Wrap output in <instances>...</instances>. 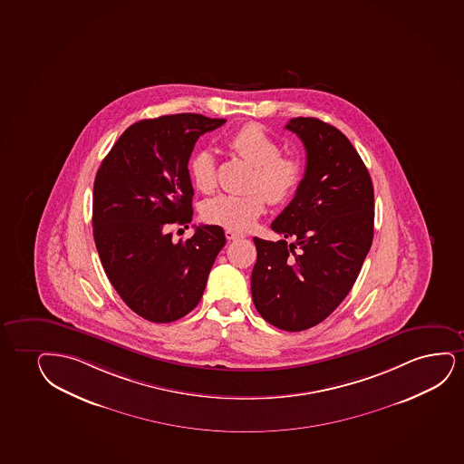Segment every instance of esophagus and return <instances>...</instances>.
Masks as SVG:
<instances>
[{
    "label": "esophagus",
    "instance_id": "1",
    "mask_svg": "<svg viewBox=\"0 0 464 464\" xmlns=\"http://www.w3.org/2000/svg\"><path fill=\"white\" fill-rule=\"evenodd\" d=\"M246 235L240 234V232H235V230L227 229L226 230V238L227 240H240V238H245Z\"/></svg>",
    "mask_w": 464,
    "mask_h": 464
}]
</instances>
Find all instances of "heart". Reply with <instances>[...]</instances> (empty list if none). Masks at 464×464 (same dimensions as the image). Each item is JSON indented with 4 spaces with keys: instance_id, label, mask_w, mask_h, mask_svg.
<instances>
[{
    "instance_id": "obj_1",
    "label": "heart",
    "mask_w": 464,
    "mask_h": 464,
    "mask_svg": "<svg viewBox=\"0 0 464 464\" xmlns=\"http://www.w3.org/2000/svg\"><path fill=\"white\" fill-rule=\"evenodd\" d=\"M226 146L253 165L245 193L219 194L207 200L202 217L207 223L224 229L246 232L251 229L266 202L285 204L303 183L304 166L292 153H282L276 138L257 122H247L226 138ZM189 179L200 193H211L217 185V159L208 149L194 153L189 165Z\"/></svg>"
}]
</instances>
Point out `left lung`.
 I'll list each match as a JSON object with an SVG mask.
<instances>
[{
    "instance_id": "left-lung-1",
    "label": "left lung",
    "mask_w": 464,
    "mask_h": 464,
    "mask_svg": "<svg viewBox=\"0 0 464 464\" xmlns=\"http://www.w3.org/2000/svg\"><path fill=\"white\" fill-rule=\"evenodd\" d=\"M285 129L305 147L303 183L271 229L285 240L254 237L251 292L258 314L284 331H304L329 317L358 279L373 240V185L342 131L315 118Z\"/></svg>"
}]
</instances>
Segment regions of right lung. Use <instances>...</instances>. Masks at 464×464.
<instances>
[{
    "instance_id": "right-lung-1",
    "label": "right lung",
    "mask_w": 464,
    "mask_h": 464,
    "mask_svg": "<svg viewBox=\"0 0 464 464\" xmlns=\"http://www.w3.org/2000/svg\"><path fill=\"white\" fill-rule=\"evenodd\" d=\"M226 119L170 114L125 130L94 182V240L106 276L123 303L153 323L176 322L198 305L226 235L198 226L188 240L169 229L193 219L188 161L200 135Z\"/></svg>"
}]
</instances>
